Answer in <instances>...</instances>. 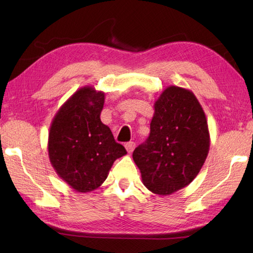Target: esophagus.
I'll use <instances>...</instances> for the list:
<instances>
[{
    "mask_svg": "<svg viewBox=\"0 0 253 253\" xmlns=\"http://www.w3.org/2000/svg\"><path fill=\"white\" fill-rule=\"evenodd\" d=\"M135 147H136V143L133 142V141H129V142L125 143V148H126V150L129 153H131L133 151V149H135Z\"/></svg>",
    "mask_w": 253,
    "mask_h": 253,
    "instance_id": "obj_1",
    "label": "esophagus"
}]
</instances>
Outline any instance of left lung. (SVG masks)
I'll return each mask as SVG.
<instances>
[{
	"instance_id": "left-lung-1",
	"label": "left lung",
	"mask_w": 253,
	"mask_h": 253,
	"mask_svg": "<svg viewBox=\"0 0 253 253\" xmlns=\"http://www.w3.org/2000/svg\"><path fill=\"white\" fill-rule=\"evenodd\" d=\"M210 133L206 114L192 91L169 85L154 103L147 141L132 159L143 185L169 196L196 178L208 157Z\"/></svg>"
}]
</instances>
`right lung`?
<instances>
[{"label":"right lung","mask_w":253,"mask_h":253,"mask_svg":"<svg viewBox=\"0 0 253 253\" xmlns=\"http://www.w3.org/2000/svg\"><path fill=\"white\" fill-rule=\"evenodd\" d=\"M104 92L85 85L78 89L53 118L47 141L56 174L78 192H89L106 179L114 161L126 149L101 122Z\"/></svg>","instance_id":"1"}]
</instances>
